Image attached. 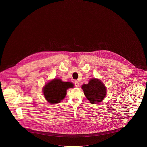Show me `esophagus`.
Segmentation results:
<instances>
[{"label": "esophagus", "instance_id": "obj_1", "mask_svg": "<svg viewBox=\"0 0 147 147\" xmlns=\"http://www.w3.org/2000/svg\"><path fill=\"white\" fill-rule=\"evenodd\" d=\"M74 84L75 86L76 87H79V83L77 81H75Z\"/></svg>", "mask_w": 147, "mask_h": 147}]
</instances>
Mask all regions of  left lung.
<instances>
[{
	"label": "left lung",
	"mask_w": 147,
	"mask_h": 147,
	"mask_svg": "<svg viewBox=\"0 0 147 147\" xmlns=\"http://www.w3.org/2000/svg\"><path fill=\"white\" fill-rule=\"evenodd\" d=\"M81 88L85 96L91 104L100 102L107 94L105 84L98 79H91L88 84L83 85Z\"/></svg>",
	"instance_id": "obj_1"
}]
</instances>
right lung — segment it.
Here are the masks:
<instances>
[{
    "label": "right lung",
    "mask_w": 147,
    "mask_h": 147,
    "mask_svg": "<svg viewBox=\"0 0 147 147\" xmlns=\"http://www.w3.org/2000/svg\"><path fill=\"white\" fill-rule=\"evenodd\" d=\"M72 83L63 82L60 79L55 78L45 85L42 89L45 98L51 104L60 102L66 95L67 90L73 88Z\"/></svg>",
    "instance_id": "obj_1"
}]
</instances>
